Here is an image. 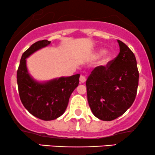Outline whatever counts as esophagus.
<instances>
[{"instance_id": "obj_1", "label": "esophagus", "mask_w": 155, "mask_h": 155, "mask_svg": "<svg viewBox=\"0 0 155 155\" xmlns=\"http://www.w3.org/2000/svg\"><path fill=\"white\" fill-rule=\"evenodd\" d=\"M79 81H80V82H81V83L85 82V81H86V78H85V76H83V75L80 76V77H79Z\"/></svg>"}]
</instances>
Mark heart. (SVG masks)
<instances>
[{"mask_svg":"<svg viewBox=\"0 0 155 155\" xmlns=\"http://www.w3.org/2000/svg\"><path fill=\"white\" fill-rule=\"evenodd\" d=\"M104 52V49H99V50L96 52L95 56H97V55L103 54ZM110 60H111V56H110L109 54H105L104 56L101 58L100 62H99V64H100L101 65H106V64H107Z\"/></svg>","mask_w":155,"mask_h":155,"instance_id":"heart-1","label":"heart"}]
</instances>
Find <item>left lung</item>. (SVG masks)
Masks as SVG:
<instances>
[{
  "instance_id": "left-lung-1",
  "label": "left lung",
  "mask_w": 155,
  "mask_h": 155,
  "mask_svg": "<svg viewBox=\"0 0 155 155\" xmlns=\"http://www.w3.org/2000/svg\"><path fill=\"white\" fill-rule=\"evenodd\" d=\"M120 53L106 66H97L86 81L90 109L99 120L111 121L132 106L138 86L136 57L120 40Z\"/></svg>"
}]
</instances>
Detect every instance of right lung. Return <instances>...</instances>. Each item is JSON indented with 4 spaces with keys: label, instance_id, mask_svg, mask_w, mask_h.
Returning a JSON list of instances; mask_svg holds the SVG:
<instances>
[{
    "label": "right lung",
    "instance_id": "1",
    "mask_svg": "<svg viewBox=\"0 0 155 155\" xmlns=\"http://www.w3.org/2000/svg\"><path fill=\"white\" fill-rule=\"evenodd\" d=\"M50 43L42 40L32 44L22 54L17 74L19 97L23 106L32 115L45 121L55 120L65 112L71 95L79 85L80 76L78 74L39 82L30 75L26 58Z\"/></svg>",
    "mask_w": 155,
    "mask_h": 155
}]
</instances>
